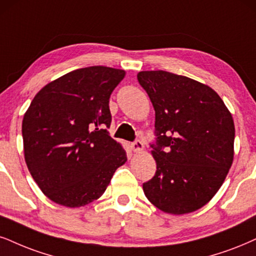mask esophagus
Returning a JSON list of instances; mask_svg holds the SVG:
<instances>
[{"instance_id":"obj_1","label":"esophagus","mask_w":256,"mask_h":256,"mask_svg":"<svg viewBox=\"0 0 256 256\" xmlns=\"http://www.w3.org/2000/svg\"><path fill=\"white\" fill-rule=\"evenodd\" d=\"M130 147H132V150H133L135 153H140V152H142V150H144L142 141L136 140V141H135V142H133V144H130Z\"/></svg>"}]
</instances>
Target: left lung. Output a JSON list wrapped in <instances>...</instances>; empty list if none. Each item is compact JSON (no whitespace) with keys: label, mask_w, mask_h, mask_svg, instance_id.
Instances as JSON below:
<instances>
[{"label":"left lung","mask_w":256,"mask_h":256,"mask_svg":"<svg viewBox=\"0 0 256 256\" xmlns=\"http://www.w3.org/2000/svg\"><path fill=\"white\" fill-rule=\"evenodd\" d=\"M138 80L156 110L158 136L150 152L156 172L144 194L166 214L194 212L212 200L232 165V114L215 90L185 76L141 71Z\"/></svg>","instance_id":"obj_1"}]
</instances>
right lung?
Instances as JSON below:
<instances>
[{"label":"right lung","mask_w":256,"mask_h":256,"mask_svg":"<svg viewBox=\"0 0 256 256\" xmlns=\"http://www.w3.org/2000/svg\"><path fill=\"white\" fill-rule=\"evenodd\" d=\"M124 70L90 66L50 82L36 94L22 121L28 171L54 203L80 208L98 200L127 162L109 136L110 94Z\"/></svg>","instance_id":"obj_1"}]
</instances>
